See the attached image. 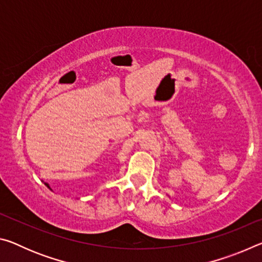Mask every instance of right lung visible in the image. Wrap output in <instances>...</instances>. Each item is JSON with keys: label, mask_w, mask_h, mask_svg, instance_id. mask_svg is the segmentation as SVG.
Instances as JSON below:
<instances>
[{"label": "right lung", "mask_w": 262, "mask_h": 262, "mask_svg": "<svg viewBox=\"0 0 262 262\" xmlns=\"http://www.w3.org/2000/svg\"><path fill=\"white\" fill-rule=\"evenodd\" d=\"M45 185H46V186H47V187H48V188H51V187H50V185H48V184H47V183H45Z\"/></svg>", "instance_id": "right-lung-1"}]
</instances>
